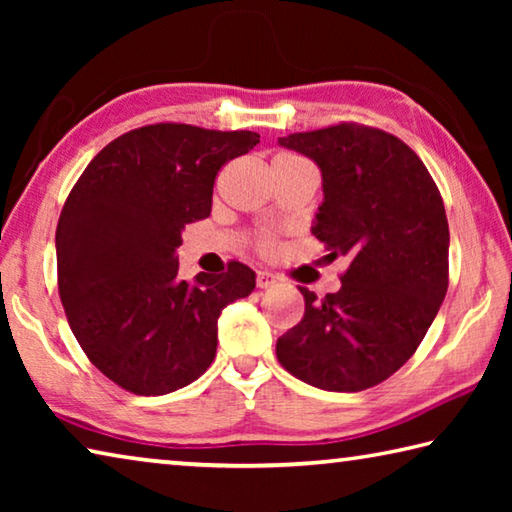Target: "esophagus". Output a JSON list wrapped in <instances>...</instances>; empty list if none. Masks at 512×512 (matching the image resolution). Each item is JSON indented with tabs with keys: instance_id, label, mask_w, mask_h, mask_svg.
I'll list each match as a JSON object with an SVG mask.
<instances>
[{
	"instance_id": "obj_1",
	"label": "esophagus",
	"mask_w": 512,
	"mask_h": 512,
	"mask_svg": "<svg viewBox=\"0 0 512 512\" xmlns=\"http://www.w3.org/2000/svg\"><path fill=\"white\" fill-rule=\"evenodd\" d=\"M277 282V277L268 271H257V287L259 289H271Z\"/></svg>"
}]
</instances>
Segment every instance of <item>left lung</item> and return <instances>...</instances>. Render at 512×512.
I'll return each mask as SVG.
<instances>
[{"instance_id":"8db88e82","label":"left lung","mask_w":512,"mask_h":512,"mask_svg":"<svg viewBox=\"0 0 512 512\" xmlns=\"http://www.w3.org/2000/svg\"><path fill=\"white\" fill-rule=\"evenodd\" d=\"M277 144L316 162L323 203L311 235L329 257H350L336 293L298 287L305 316L277 339V359L320 391H366L411 359L445 300L443 198L418 155L377 128L339 124Z\"/></svg>"}]
</instances>
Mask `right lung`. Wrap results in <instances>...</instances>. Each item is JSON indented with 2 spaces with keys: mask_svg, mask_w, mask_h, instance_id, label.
Segmentation results:
<instances>
[{
  "mask_svg": "<svg viewBox=\"0 0 512 512\" xmlns=\"http://www.w3.org/2000/svg\"><path fill=\"white\" fill-rule=\"evenodd\" d=\"M259 142L250 131L144 126L97 153L60 212L58 291L69 327L103 375L135 395L192 384L216 354L225 305L255 289V271L178 277L187 223L212 212L214 178Z\"/></svg>",
  "mask_w": 512,
  "mask_h": 512,
  "instance_id": "1",
  "label": "right lung"
}]
</instances>
